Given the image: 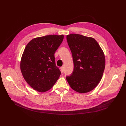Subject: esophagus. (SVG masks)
Returning <instances> with one entry per match:
<instances>
[{
  "instance_id": "esophagus-1",
  "label": "esophagus",
  "mask_w": 126,
  "mask_h": 126,
  "mask_svg": "<svg viewBox=\"0 0 126 126\" xmlns=\"http://www.w3.org/2000/svg\"><path fill=\"white\" fill-rule=\"evenodd\" d=\"M60 70H61V72L62 73H63V72L64 71V67H62L60 68Z\"/></svg>"
}]
</instances>
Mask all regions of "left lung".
Listing matches in <instances>:
<instances>
[{"instance_id": "left-lung-1", "label": "left lung", "mask_w": 126, "mask_h": 126, "mask_svg": "<svg viewBox=\"0 0 126 126\" xmlns=\"http://www.w3.org/2000/svg\"><path fill=\"white\" fill-rule=\"evenodd\" d=\"M67 41L72 54L74 70L66 77L74 91L86 93L91 91L101 81L105 67L104 52L96 40L78 34L67 35Z\"/></svg>"}]
</instances>
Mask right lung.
Listing matches in <instances>:
<instances>
[{"instance_id": "add662e5", "label": "right lung", "mask_w": 126, "mask_h": 126, "mask_svg": "<svg viewBox=\"0 0 126 126\" xmlns=\"http://www.w3.org/2000/svg\"><path fill=\"white\" fill-rule=\"evenodd\" d=\"M63 38V35H46L33 39L25 47L20 69L25 80L35 90H49L60 77L54 54Z\"/></svg>"}]
</instances>
